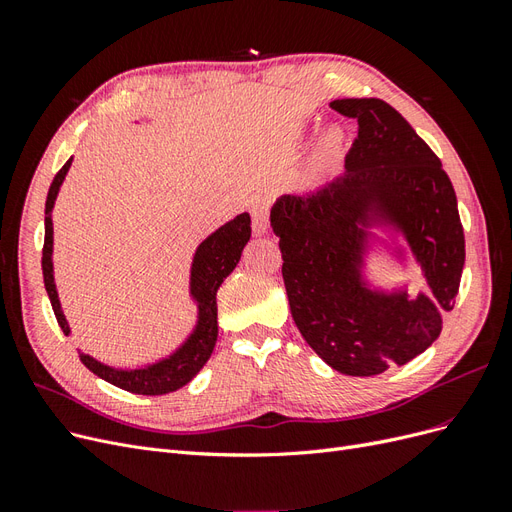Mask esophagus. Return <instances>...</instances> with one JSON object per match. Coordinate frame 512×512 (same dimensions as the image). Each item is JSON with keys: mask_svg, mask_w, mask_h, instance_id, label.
<instances>
[{"mask_svg": "<svg viewBox=\"0 0 512 512\" xmlns=\"http://www.w3.org/2000/svg\"><path fill=\"white\" fill-rule=\"evenodd\" d=\"M252 228L254 235H267L269 232V213L265 207H252Z\"/></svg>", "mask_w": 512, "mask_h": 512, "instance_id": "34e87169", "label": "esophagus"}]
</instances>
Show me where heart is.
<instances>
[{
    "label": "heart",
    "mask_w": 512,
    "mask_h": 512,
    "mask_svg": "<svg viewBox=\"0 0 512 512\" xmlns=\"http://www.w3.org/2000/svg\"><path fill=\"white\" fill-rule=\"evenodd\" d=\"M339 149H342V134H339V130H329L320 136L316 156L320 162H329L337 156Z\"/></svg>",
    "instance_id": "b5f03b06"
}]
</instances>
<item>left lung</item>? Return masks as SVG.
<instances>
[{
	"mask_svg": "<svg viewBox=\"0 0 512 512\" xmlns=\"http://www.w3.org/2000/svg\"><path fill=\"white\" fill-rule=\"evenodd\" d=\"M333 111L359 123L346 170L271 209L280 237L290 312L305 342L346 376H378L425 352L442 331L459 292L466 239L453 183L442 162L391 104L344 98ZM401 231L430 286L371 291L360 267L367 227Z\"/></svg>",
	"mask_w": 512,
	"mask_h": 512,
	"instance_id": "1",
	"label": "left lung"
}]
</instances>
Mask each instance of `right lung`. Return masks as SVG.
<instances>
[{
    "label": "right lung",
    "mask_w": 512,
    "mask_h": 512,
    "mask_svg": "<svg viewBox=\"0 0 512 512\" xmlns=\"http://www.w3.org/2000/svg\"><path fill=\"white\" fill-rule=\"evenodd\" d=\"M72 158L61 166L55 175L49 196H46L44 205V247H42V275H44V288L49 292V299L53 305L55 318L59 322L64 335H70L68 320L61 312V303L57 297L55 277H53V220L51 211L55 205V198L59 194L61 183H64ZM250 215L241 213L235 220L226 222L215 232L198 245V250L192 260V273H190V294L198 303V320L190 337L170 354L166 359L151 363L136 369H119L104 365L96 361L94 356L79 352L83 365L94 371V374L106 382H111L119 389L136 393V395H166L173 393L181 386L188 384L203 365L209 361V356L218 342V301L215 294L222 282L237 267L241 260V252L245 243L252 237Z\"/></svg>",
    "instance_id": "right-lung-1"
}]
</instances>
